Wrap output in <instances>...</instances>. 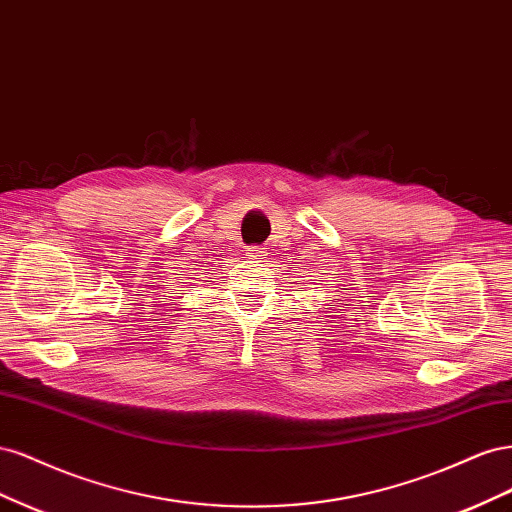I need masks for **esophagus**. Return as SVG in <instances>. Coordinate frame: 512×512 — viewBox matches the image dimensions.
Wrapping results in <instances>:
<instances>
[{
	"label": "esophagus",
	"mask_w": 512,
	"mask_h": 512,
	"mask_svg": "<svg viewBox=\"0 0 512 512\" xmlns=\"http://www.w3.org/2000/svg\"><path fill=\"white\" fill-rule=\"evenodd\" d=\"M245 256H247V258H254V260H262V258L267 256V247H260V245L247 247V250H245Z\"/></svg>",
	"instance_id": "obj_1"
}]
</instances>
